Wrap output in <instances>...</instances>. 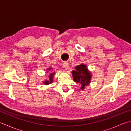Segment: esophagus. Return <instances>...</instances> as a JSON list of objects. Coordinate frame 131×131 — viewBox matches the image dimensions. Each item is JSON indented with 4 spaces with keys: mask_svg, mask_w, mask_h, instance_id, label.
I'll use <instances>...</instances> for the list:
<instances>
[{
    "mask_svg": "<svg viewBox=\"0 0 131 131\" xmlns=\"http://www.w3.org/2000/svg\"><path fill=\"white\" fill-rule=\"evenodd\" d=\"M63 68H65V69H68V66H69V63L67 62H65L63 64Z\"/></svg>",
    "mask_w": 131,
    "mask_h": 131,
    "instance_id": "esophagus-1",
    "label": "esophagus"
}]
</instances>
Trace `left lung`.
<instances>
[{"mask_svg": "<svg viewBox=\"0 0 131 131\" xmlns=\"http://www.w3.org/2000/svg\"><path fill=\"white\" fill-rule=\"evenodd\" d=\"M75 70L72 71L74 81L81 85L82 90L84 89L85 86L88 85L90 82L91 75L88 71L86 66L81 64L75 67Z\"/></svg>", "mask_w": 131, "mask_h": 131, "instance_id": "obj_1", "label": "left lung"}]
</instances>
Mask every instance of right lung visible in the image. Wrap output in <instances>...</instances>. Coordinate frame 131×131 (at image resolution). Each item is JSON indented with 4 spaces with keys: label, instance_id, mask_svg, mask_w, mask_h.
I'll list each match as a JSON object with an SVG mask.
<instances>
[{
    "label": "right lung",
    "instance_id": "right-lung-1",
    "mask_svg": "<svg viewBox=\"0 0 131 131\" xmlns=\"http://www.w3.org/2000/svg\"><path fill=\"white\" fill-rule=\"evenodd\" d=\"M48 70H52V68L49 69ZM54 73H51L50 74V75H49V81H45L44 82L45 84H49V83L52 82V81H53V77L54 75Z\"/></svg>",
    "mask_w": 131,
    "mask_h": 131
}]
</instances>
